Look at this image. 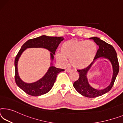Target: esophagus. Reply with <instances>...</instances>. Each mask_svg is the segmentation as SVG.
<instances>
[{"instance_id": "esophagus-1", "label": "esophagus", "mask_w": 123, "mask_h": 123, "mask_svg": "<svg viewBox=\"0 0 123 123\" xmlns=\"http://www.w3.org/2000/svg\"><path fill=\"white\" fill-rule=\"evenodd\" d=\"M66 72H71L72 71V69H71V68H67L66 69Z\"/></svg>"}]
</instances>
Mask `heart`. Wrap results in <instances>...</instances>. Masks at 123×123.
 <instances>
[{"instance_id":"b5f03b06","label":"heart","mask_w":123,"mask_h":123,"mask_svg":"<svg viewBox=\"0 0 123 123\" xmlns=\"http://www.w3.org/2000/svg\"><path fill=\"white\" fill-rule=\"evenodd\" d=\"M61 54H56V58L62 64L70 58L71 65L76 68L87 67L94 60L97 52L95 43L91 40H68L60 48Z\"/></svg>"}]
</instances>
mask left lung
<instances>
[{
	"label": "left lung",
	"instance_id": "obj_1",
	"mask_svg": "<svg viewBox=\"0 0 123 123\" xmlns=\"http://www.w3.org/2000/svg\"><path fill=\"white\" fill-rule=\"evenodd\" d=\"M90 39H93L98 46V49L97 51L94 60L101 57H105L110 60L112 63L113 67V77L112 81L110 85L104 89L97 90L91 87L89 84L86 75L87 72L89 71L93 64V62H92L90 65L85 68L77 70L79 73V77L78 79L73 83V86L76 90L83 96L89 97V98H95V97H98L105 94L112 89L114 85V81L116 80L117 76L118 74L119 66L117 52L112 45L107 43L104 40H101L100 38H97V37H92V38H90Z\"/></svg>",
	"mask_w": 123,
	"mask_h": 123
}]
</instances>
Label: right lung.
Listing matches in <instances>:
<instances>
[{
  "instance_id": "obj_1",
  "label": "right lung",
  "mask_w": 123,
  "mask_h": 123,
  "mask_svg": "<svg viewBox=\"0 0 123 123\" xmlns=\"http://www.w3.org/2000/svg\"><path fill=\"white\" fill-rule=\"evenodd\" d=\"M63 39V37H62L42 36L27 40L22 46L15 60V79L17 86L28 95L33 96H38L48 92L53 86L58 74L65 71V69L51 66L45 75L39 80L33 83H26L19 78L17 71V62L21 54L27 48H43L51 52L50 55L51 60H53L56 50L58 45Z\"/></svg>"
}]
</instances>
